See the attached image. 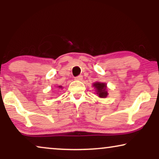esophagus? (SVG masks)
I'll return each mask as SVG.
<instances>
[{
  "label": "esophagus",
  "mask_w": 159,
  "mask_h": 159,
  "mask_svg": "<svg viewBox=\"0 0 159 159\" xmlns=\"http://www.w3.org/2000/svg\"><path fill=\"white\" fill-rule=\"evenodd\" d=\"M82 75H79V76H77V77H75V80H78V81H81V80H82Z\"/></svg>",
  "instance_id": "esophagus-1"
}]
</instances>
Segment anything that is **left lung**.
Returning a JSON list of instances; mask_svg holds the SVG:
<instances>
[{
  "label": "left lung",
  "instance_id": "obj_1",
  "mask_svg": "<svg viewBox=\"0 0 159 159\" xmlns=\"http://www.w3.org/2000/svg\"><path fill=\"white\" fill-rule=\"evenodd\" d=\"M93 87L96 90L97 94L98 95L100 98H106L108 95V92L106 91V83H101V82H95L93 84Z\"/></svg>",
  "mask_w": 159,
  "mask_h": 159
}]
</instances>
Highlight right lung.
I'll list each match as a JSON object with an SVG mask.
<instances>
[{
	"mask_svg": "<svg viewBox=\"0 0 159 159\" xmlns=\"http://www.w3.org/2000/svg\"><path fill=\"white\" fill-rule=\"evenodd\" d=\"M58 88H62V87H61V86H58Z\"/></svg>",
	"mask_w": 159,
	"mask_h": 159,
	"instance_id": "right-lung-1",
	"label": "right lung"
}]
</instances>
